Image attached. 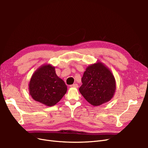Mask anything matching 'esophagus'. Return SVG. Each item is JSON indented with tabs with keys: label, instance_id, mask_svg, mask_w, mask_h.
Here are the masks:
<instances>
[{
	"label": "esophagus",
	"instance_id": "1",
	"mask_svg": "<svg viewBox=\"0 0 148 148\" xmlns=\"http://www.w3.org/2000/svg\"><path fill=\"white\" fill-rule=\"evenodd\" d=\"M70 87H71V88H77L78 87V85L77 83H75V84H73L70 85Z\"/></svg>",
	"mask_w": 148,
	"mask_h": 148
}]
</instances>
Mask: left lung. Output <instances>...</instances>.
Listing matches in <instances>:
<instances>
[{"instance_id": "left-lung-1", "label": "left lung", "mask_w": 148, "mask_h": 148, "mask_svg": "<svg viewBox=\"0 0 148 148\" xmlns=\"http://www.w3.org/2000/svg\"><path fill=\"white\" fill-rule=\"evenodd\" d=\"M82 82L79 91L92 106H100L109 101L114 95L116 85L114 75L101 62L88 67Z\"/></svg>"}]
</instances>
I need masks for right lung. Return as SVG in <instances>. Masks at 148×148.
Segmentation results:
<instances>
[{
  "mask_svg": "<svg viewBox=\"0 0 148 148\" xmlns=\"http://www.w3.org/2000/svg\"><path fill=\"white\" fill-rule=\"evenodd\" d=\"M29 90L33 99L47 106H52L63 97L67 87L63 80L57 77L55 67L44 65L33 75Z\"/></svg>",
  "mask_w": 148,
  "mask_h": 148,
  "instance_id": "right-lung-1",
  "label": "right lung"
}]
</instances>
